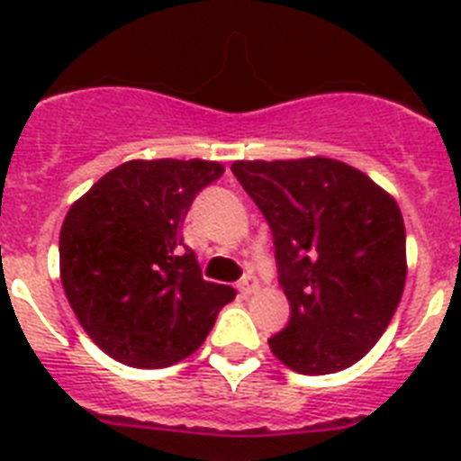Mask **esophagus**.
<instances>
[{
  "instance_id": "esophagus-1",
  "label": "esophagus",
  "mask_w": 461,
  "mask_h": 461,
  "mask_svg": "<svg viewBox=\"0 0 461 461\" xmlns=\"http://www.w3.org/2000/svg\"><path fill=\"white\" fill-rule=\"evenodd\" d=\"M237 287H239V292H241V294H253V292L258 289V280H256V275H253V273H246L244 277L239 280Z\"/></svg>"
}]
</instances>
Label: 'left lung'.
<instances>
[{"label":"left lung","instance_id":"1","mask_svg":"<svg viewBox=\"0 0 461 461\" xmlns=\"http://www.w3.org/2000/svg\"><path fill=\"white\" fill-rule=\"evenodd\" d=\"M231 172L275 239L292 318L267 339L303 375L349 368L380 339L407 280L400 205L357 167L330 158L237 159Z\"/></svg>","mask_w":461,"mask_h":461}]
</instances>
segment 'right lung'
Returning <instances> with one entry per match:
<instances>
[{
  "instance_id": "obj_1",
  "label": "right lung",
  "mask_w": 461,
  "mask_h": 461,
  "mask_svg": "<svg viewBox=\"0 0 461 461\" xmlns=\"http://www.w3.org/2000/svg\"><path fill=\"white\" fill-rule=\"evenodd\" d=\"M210 159H129L68 208L59 234L67 299L93 342L126 366L191 357L237 292L205 282L181 224L220 179Z\"/></svg>"
}]
</instances>
